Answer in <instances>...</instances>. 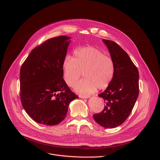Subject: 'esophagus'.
<instances>
[{"mask_svg":"<svg viewBox=\"0 0 160 160\" xmlns=\"http://www.w3.org/2000/svg\"><path fill=\"white\" fill-rule=\"evenodd\" d=\"M78 97H79L80 98H89V95H81V94L78 95Z\"/></svg>","mask_w":160,"mask_h":160,"instance_id":"obj_1","label":"esophagus"}]
</instances>
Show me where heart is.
Listing matches in <instances>:
<instances>
[{
    "label": "heart",
    "instance_id": "obj_1",
    "mask_svg": "<svg viewBox=\"0 0 160 160\" xmlns=\"http://www.w3.org/2000/svg\"><path fill=\"white\" fill-rule=\"evenodd\" d=\"M74 58L67 55L63 64L65 82L73 87L82 76L85 78L75 86L77 91L92 93L97 89L106 88L112 81L115 74V62L113 58L100 49L92 46L80 47L74 50Z\"/></svg>",
    "mask_w": 160,
    "mask_h": 160
}]
</instances>
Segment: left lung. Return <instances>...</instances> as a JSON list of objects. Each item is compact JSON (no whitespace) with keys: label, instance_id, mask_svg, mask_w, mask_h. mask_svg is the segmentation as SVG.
Wrapping results in <instances>:
<instances>
[{"label":"left lung","instance_id":"1","mask_svg":"<svg viewBox=\"0 0 160 160\" xmlns=\"http://www.w3.org/2000/svg\"><path fill=\"white\" fill-rule=\"evenodd\" d=\"M115 62V74L110 85L98 95L104 99V110L94 114L100 126L112 128L122 124L130 115L139 95V72L124 50L115 42L103 39Z\"/></svg>","mask_w":160,"mask_h":160}]
</instances>
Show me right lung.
Listing matches in <instances>:
<instances>
[{"label":"right lung","mask_w":160,"mask_h":160,"mask_svg":"<svg viewBox=\"0 0 160 160\" xmlns=\"http://www.w3.org/2000/svg\"><path fill=\"white\" fill-rule=\"evenodd\" d=\"M70 38L48 39L33 48L20 71V97L24 110L37 122L60 123L70 102L78 98L64 81L62 64Z\"/></svg>","instance_id":"1"}]
</instances>
